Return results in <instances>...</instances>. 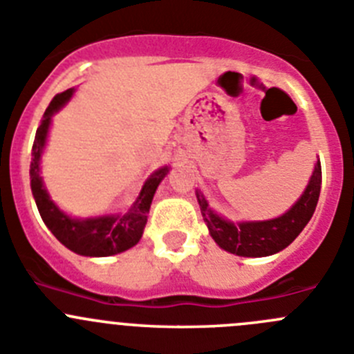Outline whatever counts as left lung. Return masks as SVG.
I'll return each instance as SVG.
<instances>
[{
  "label": "left lung",
  "instance_id": "8db88e82",
  "mask_svg": "<svg viewBox=\"0 0 354 354\" xmlns=\"http://www.w3.org/2000/svg\"><path fill=\"white\" fill-rule=\"evenodd\" d=\"M319 190H322V164L318 160L302 197L283 216L274 220L243 223L227 222L209 209L204 196L197 194V201L204 222L218 246L239 257H267L285 250L302 232L315 213Z\"/></svg>",
  "mask_w": 354,
  "mask_h": 354
}]
</instances>
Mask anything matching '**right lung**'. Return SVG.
Masks as SVG:
<instances>
[{
  "label": "right lung",
  "mask_w": 354,
  "mask_h": 354,
  "mask_svg": "<svg viewBox=\"0 0 354 354\" xmlns=\"http://www.w3.org/2000/svg\"><path fill=\"white\" fill-rule=\"evenodd\" d=\"M73 88L61 92L52 99L47 111L43 115V120L36 131L35 143H32V158H31V190L35 196L36 206H38L41 220L50 229V232L69 248L71 252L84 257H110L125 252L143 236V229L147 225V216L150 211L151 199L157 190L160 180L167 174V167L155 171L150 180L145 183L140 197L132 204L131 209L125 214H115V216H99L87 218V220H75L66 216L59 207L48 199L39 178V157H41L45 140H47L50 117L59 108L71 97Z\"/></svg>",
  "instance_id": "obj_1"
}]
</instances>
